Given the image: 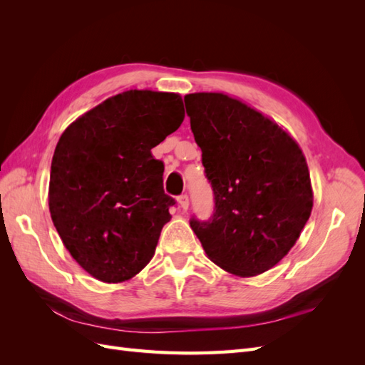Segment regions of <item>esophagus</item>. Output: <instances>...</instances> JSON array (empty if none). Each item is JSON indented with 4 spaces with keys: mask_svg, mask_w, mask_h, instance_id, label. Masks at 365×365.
Returning a JSON list of instances; mask_svg holds the SVG:
<instances>
[{
    "mask_svg": "<svg viewBox=\"0 0 365 365\" xmlns=\"http://www.w3.org/2000/svg\"><path fill=\"white\" fill-rule=\"evenodd\" d=\"M176 201H178V204H180V207L184 210L189 208V196H187L185 193H182V195H180L178 197H176Z\"/></svg>",
    "mask_w": 365,
    "mask_h": 365,
    "instance_id": "1",
    "label": "esophagus"
}]
</instances>
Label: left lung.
I'll list each match as a JSON object with an SVG mask.
<instances>
[{
	"label": "left lung",
	"mask_w": 365,
	"mask_h": 365,
	"mask_svg": "<svg viewBox=\"0 0 365 365\" xmlns=\"http://www.w3.org/2000/svg\"><path fill=\"white\" fill-rule=\"evenodd\" d=\"M184 102L215 195L213 215L193 216L192 230L222 269L240 277L271 269L312 212L302 149L277 123L236 98L195 93Z\"/></svg>",
	"instance_id": "left-lung-1"
}]
</instances>
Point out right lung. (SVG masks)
<instances>
[{
	"instance_id": "add662e5",
	"label": "right lung",
	"mask_w": 365,
	"mask_h": 365,
	"mask_svg": "<svg viewBox=\"0 0 365 365\" xmlns=\"http://www.w3.org/2000/svg\"><path fill=\"white\" fill-rule=\"evenodd\" d=\"M184 120L180 94L130 90L109 97L61 135L50 172L53 224L93 277L118 283L153 257L175 200L150 149Z\"/></svg>"
}]
</instances>
